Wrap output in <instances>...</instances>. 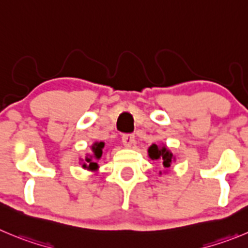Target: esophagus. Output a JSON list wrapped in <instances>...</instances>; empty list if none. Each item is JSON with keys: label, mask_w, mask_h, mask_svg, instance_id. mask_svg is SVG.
Masks as SVG:
<instances>
[{"label": "esophagus", "mask_w": 248, "mask_h": 248, "mask_svg": "<svg viewBox=\"0 0 248 248\" xmlns=\"http://www.w3.org/2000/svg\"><path fill=\"white\" fill-rule=\"evenodd\" d=\"M122 143L124 147L129 148L133 143H135V136L133 135H124L122 136Z\"/></svg>", "instance_id": "34e87169"}]
</instances>
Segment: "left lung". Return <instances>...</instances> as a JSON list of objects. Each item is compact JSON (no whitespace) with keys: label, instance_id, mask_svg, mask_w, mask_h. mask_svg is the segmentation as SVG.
<instances>
[{"label":"left lung","instance_id":"1","mask_svg":"<svg viewBox=\"0 0 248 248\" xmlns=\"http://www.w3.org/2000/svg\"><path fill=\"white\" fill-rule=\"evenodd\" d=\"M148 154H149V158L152 160H160L163 163L164 168L166 169L170 168L172 161H175V156L166 148V145H161L160 147V145L152 144L149 147V149H148Z\"/></svg>","mask_w":248,"mask_h":248}]
</instances>
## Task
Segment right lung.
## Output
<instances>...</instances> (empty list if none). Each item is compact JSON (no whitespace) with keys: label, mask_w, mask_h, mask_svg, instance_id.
Instances as JSON below:
<instances>
[{"label":"right lung","mask_w":248,"mask_h":248,"mask_svg":"<svg viewBox=\"0 0 248 248\" xmlns=\"http://www.w3.org/2000/svg\"><path fill=\"white\" fill-rule=\"evenodd\" d=\"M104 142H95L94 144L92 145V150H93V155L85 156L84 163H83V168L88 169L90 171H95L98 170L99 165L96 163V160L101 158L103 155V148H104Z\"/></svg>","instance_id":"right-lung-1"}]
</instances>
